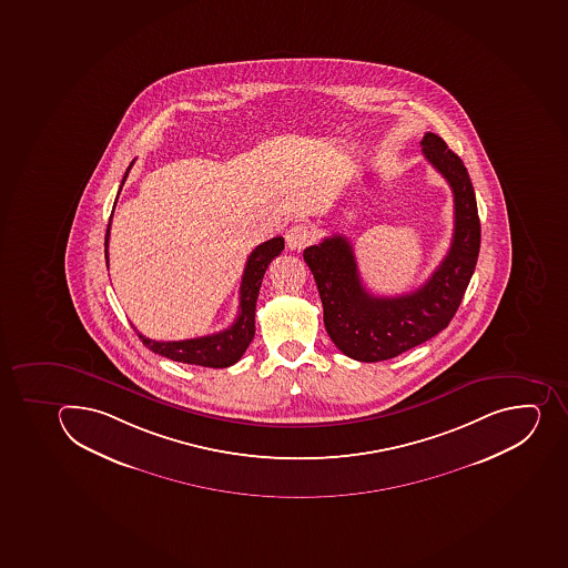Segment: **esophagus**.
Listing matches in <instances>:
<instances>
[{
	"mask_svg": "<svg viewBox=\"0 0 568 568\" xmlns=\"http://www.w3.org/2000/svg\"><path fill=\"white\" fill-rule=\"evenodd\" d=\"M313 239L310 227L306 224H295L286 232V244L292 252H302Z\"/></svg>",
	"mask_w": 568,
	"mask_h": 568,
	"instance_id": "obj_1",
	"label": "esophagus"
}]
</instances>
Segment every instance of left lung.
I'll list each match as a JSON object with an SVG mask.
<instances>
[{
    "mask_svg": "<svg viewBox=\"0 0 568 568\" xmlns=\"http://www.w3.org/2000/svg\"><path fill=\"white\" fill-rule=\"evenodd\" d=\"M419 144L454 195L453 242L424 286L405 295H371L362 284L353 246L342 235L304 250L321 295L327 335L353 361H389L438 335L458 311L478 261L481 227L464 161L436 133H425Z\"/></svg>",
    "mask_w": 568,
    "mask_h": 568,
    "instance_id": "obj_1",
    "label": "left lung"
}]
</instances>
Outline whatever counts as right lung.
<instances>
[{
	"label": "right lung",
	"mask_w": 568,
	"mask_h": 568,
	"mask_svg": "<svg viewBox=\"0 0 568 568\" xmlns=\"http://www.w3.org/2000/svg\"><path fill=\"white\" fill-rule=\"evenodd\" d=\"M132 164L133 161L124 173L121 186L129 178ZM119 192H121V187H119ZM112 213H114V210H112ZM110 219H112V215H110ZM109 237L110 222L109 227H106V237H104L106 266H109ZM282 250H284V239L273 237L270 241L262 242L261 246L255 247L252 255L247 257L241 282L239 316L227 329L215 333V335L175 342L152 341V338H146L138 331L139 338L153 353L166 356L173 362H183V364L203 365V367L219 369V367H230V365L241 361V356L244 355V351L252 344L253 336H255V307H257L262 278H264L270 262L278 257Z\"/></svg>",
	"instance_id": "right-lung-1"
}]
</instances>
